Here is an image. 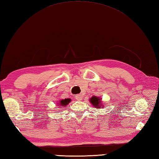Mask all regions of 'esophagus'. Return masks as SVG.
Listing matches in <instances>:
<instances>
[{
    "instance_id": "1",
    "label": "esophagus",
    "mask_w": 159,
    "mask_h": 159,
    "mask_svg": "<svg viewBox=\"0 0 159 159\" xmlns=\"http://www.w3.org/2000/svg\"><path fill=\"white\" fill-rule=\"evenodd\" d=\"M75 98L77 101H82L83 99V96L82 94H77L75 96Z\"/></svg>"
}]
</instances>
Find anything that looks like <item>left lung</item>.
<instances>
[{
	"label": "left lung",
	"instance_id": "1",
	"mask_svg": "<svg viewBox=\"0 0 159 159\" xmlns=\"http://www.w3.org/2000/svg\"><path fill=\"white\" fill-rule=\"evenodd\" d=\"M90 102L95 108L97 109H100V106L103 105L101 104V98L98 97H92L90 98Z\"/></svg>",
	"mask_w": 159,
	"mask_h": 159
}]
</instances>
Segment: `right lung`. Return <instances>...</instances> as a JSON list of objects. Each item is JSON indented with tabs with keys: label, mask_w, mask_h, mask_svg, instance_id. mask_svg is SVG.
Wrapping results in <instances>:
<instances>
[{
	"label": "right lung",
	"mask_w": 159,
	"mask_h": 159,
	"mask_svg": "<svg viewBox=\"0 0 159 159\" xmlns=\"http://www.w3.org/2000/svg\"><path fill=\"white\" fill-rule=\"evenodd\" d=\"M70 102V98H65V99H62L59 101V105H61V107H65Z\"/></svg>",
	"instance_id": "right-lung-1"
}]
</instances>
